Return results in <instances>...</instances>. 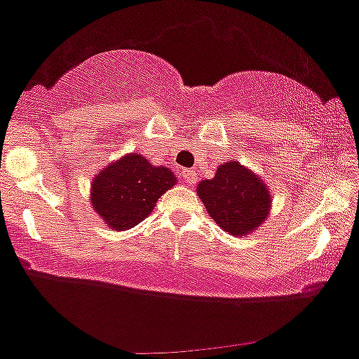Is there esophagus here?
Instances as JSON below:
<instances>
[{"label":"esophagus","mask_w":359,"mask_h":359,"mask_svg":"<svg viewBox=\"0 0 359 359\" xmlns=\"http://www.w3.org/2000/svg\"><path fill=\"white\" fill-rule=\"evenodd\" d=\"M182 179L187 186H194L196 180H198V175H196L194 170H184L182 172Z\"/></svg>","instance_id":"obj_1"}]
</instances>
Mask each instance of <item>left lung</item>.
I'll use <instances>...</instances> for the list:
<instances>
[{"mask_svg": "<svg viewBox=\"0 0 359 359\" xmlns=\"http://www.w3.org/2000/svg\"><path fill=\"white\" fill-rule=\"evenodd\" d=\"M211 219L233 237H247L271 215V191L262 177L237 160L218 165L212 179L198 184Z\"/></svg>", "mask_w": 359, "mask_h": 359, "instance_id": "obj_1", "label": "left lung"}]
</instances>
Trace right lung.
<instances>
[{"instance_id": "1", "label": "right lung", "mask_w": 359, "mask_h": 359, "mask_svg": "<svg viewBox=\"0 0 359 359\" xmlns=\"http://www.w3.org/2000/svg\"><path fill=\"white\" fill-rule=\"evenodd\" d=\"M175 184L170 168L155 167L140 153H128L97 173L90 204L105 226L124 231L151 215L156 201Z\"/></svg>"}]
</instances>
